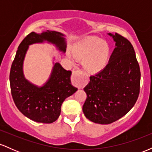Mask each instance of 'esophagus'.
<instances>
[{
    "mask_svg": "<svg viewBox=\"0 0 152 152\" xmlns=\"http://www.w3.org/2000/svg\"><path fill=\"white\" fill-rule=\"evenodd\" d=\"M72 83L78 88H81L86 83V80L83 79L82 77L81 72L80 71H73Z\"/></svg>",
    "mask_w": 152,
    "mask_h": 152,
    "instance_id": "34e87169",
    "label": "esophagus"
}]
</instances>
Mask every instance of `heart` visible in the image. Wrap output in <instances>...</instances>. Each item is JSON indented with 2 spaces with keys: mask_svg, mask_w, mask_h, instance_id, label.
<instances>
[{
  "mask_svg": "<svg viewBox=\"0 0 152 152\" xmlns=\"http://www.w3.org/2000/svg\"><path fill=\"white\" fill-rule=\"evenodd\" d=\"M73 54L78 60L83 61V66L92 74L104 70L110 56V47L107 42L96 36H86L73 48Z\"/></svg>",
  "mask_w": 152,
  "mask_h": 152,
  "instance_id": "obj_1",
  "label": "heart"
}]
</instances>
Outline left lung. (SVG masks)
I'll list each match as a JSON object with an SVG mask.
<instances>
[{
	"mask_svg": "<svg viewBox=\"0 0 152 152\" xmlns=\"http://www.w3.org/2000/svg\"><path fill=\"white\" fill-rule=\"evenodd\" d=\"M108 35L113 38L116 48L105 69L91 76L83 88L87 95L83 114L100 124L113 123L126 115L140 90V69L132 43L118 34Z\"/></svg>",
	"mask_w": 152,
	"mask_h": 152,
	"instance_id": "obj_1",
	"label": "left lung"
}]
</instances>
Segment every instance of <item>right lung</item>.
<instances>
[{
	"label": "right lung",
	"instance_id": "1",
	"mask_svg": "<svg viewBox=\"0 0 152 152\" xmlns=\"http://www.w3.org/2000/svg\"><path fill=\"white\" fill-rule=\"evenodd\" d=\"M65 35L52 31L41 34L31 33L19 45L10 72L11 94L15 106L24 116L38 123L50 124L56 121L61 114L64 100L74 94L77 88L71 85V71H66L58 62L53 63L51 73L43 86H38L26 79L23 62L30 45L48 43L59 51L65 53Z\"/></svg>",
	"mask_w": 152,
	"mask_h": 152
}]
</instances>
